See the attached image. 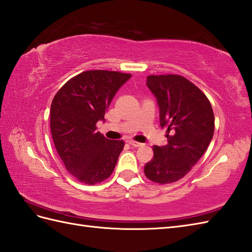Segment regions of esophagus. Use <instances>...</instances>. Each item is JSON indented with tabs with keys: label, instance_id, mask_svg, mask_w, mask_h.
Returning <instances> with one entry per match:
<instances>
[{
	"label": "esophagus",
	"instance_id": "esophagus-1",
	"mask_svg": "<svg viewBox=\"0 0 252 252\" xmlns=\"http://www.w3.org/2000/svg\"><path fill=\"white\" fill-rule=\"evenodd\" d=\"M127 143L130 144L131 146H133V147H136V148H138V147H141L143 146V144H140V143H138V141H135V140H127Z\"/></svg>",
	"mask_w": 252,
	"mask_h": 252
}]
</instances>
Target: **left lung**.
Wrapping results in <instances>:
<instances>
[{
    "label": "left lung",
    "mask_w": 252,
    "mask_h": 252,
    "mask_svg": "<svg viewBox=\"0 0 252 252\" xmlns=\"http://www.w3.org/2000/svg\"><path fill=\"white\" fill-rule=\"evenodd\" d=\"M147 86L158 100L159 124L167 128L168 144L153 146L154 156L145 165V175L158 184L177 182L208 149L214 134V113L206 95L182 75H149Z\"/></svg>",
    "instance_id": "8db88e82"
}]
</instances>
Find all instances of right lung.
Segmentation results:
<instances>
[{"mask_svg":"<svg viewBox=\"0 0 252 252\" xmlns=\"http://www.w3.org/2000/svg\"><path fill=\"white\" fill-rule=\"evenodd\" d=\"M132 75L118 71L90 70L73 76L56 93L50 126L56 151L77 181L94 185L112 175L124 140L96 132L117 90Z\"/></svg>","mask_w":252,"mask_h":252,"instance_id":"add662e5","label":"right lung"}]
</instances>
